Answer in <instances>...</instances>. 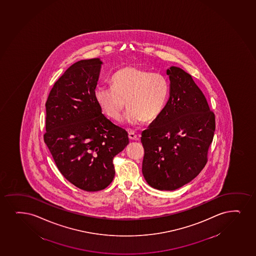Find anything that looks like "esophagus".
I'll use <instances>...</instances> for the list:
<instances>
[{"label": "esophagus", "instance_id": "1", "mask_svg": "<svg viewBox=\"0 0 256 256\" xmlns=\"http://www.w3.org/2000/svg\"><path fill=\"white\" fill-rule=\"evenodd\" d=\"M128 138H130L131 140H138V136L136 134V132H132V131H130V132H128Z\"/></svg>", "mask_w": 256, "mask_h": 256}]
</instances>
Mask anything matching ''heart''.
I'll list each match as a JSON object with an SVG mask.
<instances>
[{"instance_id":"heart-1","label":"heart","mask_w":256,"mask_h":256,"mask_svg":"<svg viewBox=\"0 0 256 256\" xmlns=\"http://www.w3.org/2000/svg\"><path fill=\"white\" fill-rule=\"evenodd\" d=\"M112 86H98L95 100L102 112L114 120H120L126 101L130 107L124 120L130 125L155 120L168 100L170 88L166 77L136 66H126L114 72Z\"/></svg>"}]
</instances>
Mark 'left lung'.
<instances>
[{
  "label": "left lung",
  "instance_id": "1",
  "mask_svg": "<svg viewBox=\"0 0 256 256\" xmlns=\"http://www.w3.org/2000/svg\"><path fill=\"white\" fill-rule=\"evenodd\" d=\"M166 74L170 98L142 134V173L152 188L172 191L188 184L206 166L215 116L190 74L178 66Z\"/></svg>",
  "mask_w": 256,
  "mask_h": 256
}]
</instances>
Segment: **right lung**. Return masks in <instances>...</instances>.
I'll return each instance as SVG.
<instances>
[{"label": "right lung", "mask_w": 256, "mask_h": 256, "mask_svg": "<svg viewBox=\"0 0 256 256\" xmlns=\"http://www.w3.org/2000/svg\"><path fill=\"white\" fill-rule=\"evenodd\" d=\"M102 64L100 58L72 64L46 104L44 142L64 178L88 192L110 184L113 158L130 142L126 130L107 119L95 100Z\"/></svg>", "instance_id": "1"}]
</instances>
